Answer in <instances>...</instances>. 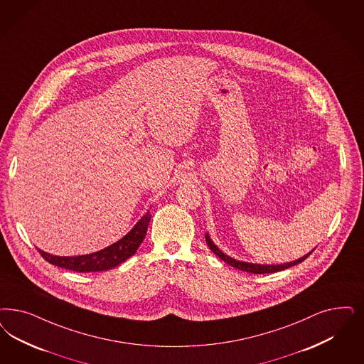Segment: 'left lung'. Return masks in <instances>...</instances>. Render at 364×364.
I'll return each mask as SVG.
<instances>
[{
  "label": "left lung",
  "instance_id": "obj_1",
  "mask_svg": "<svg viewBox=\"0 0 364 364\" xmlns=\"http://www.w3.org/2000/svg\"><path fill=\"white\" fill-rule=\"evenodd\" d=\"M205 242H207V245H208V247L211 249V251H213L222 261H225L226 264H230V266H232V267H235V269H238V270H243V272H247V273H252V274H264V273H276V272H281V270H285V269H288V267H291V266H294V264H299L304 261V259H306L314 250L311 251V252H308L306 255H304V257H301L300 259H296V261H293V262H288V264H249V262H242V261H237V259H234V258H231V257H228L226 255L225 252H222V251L219 250L215 245H213V240L211 238L208 237V234H205Z\"/></svg>",
  "mask_w": 364,
  "mask_h": 364
}]
</instances>
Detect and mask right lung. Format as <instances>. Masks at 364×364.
Wrapping results in <instances>:
<instances>
[{"label":"right lung","instance_id":"right-lung-1","mask_svg":"<svg viewBox=\"0 0 364 364\" xmlns=\"http://www.w3.org/2000/svg\"><path fill=\"white\" fill-rule=\"evenodd\" d=\"M149 222H151V213L148 211L124 238L119 239L112 246L92 254L77 255V257H58L40 249L38 250L40 255L50 264H55L58 267L67 269V270L79 272V273H94V272L110 270L115 266L125 262L127 258L136 254L139 245L142 243V240L146 235Z\"/></svg>","mask_w":364,"mask_h":364}]
</instances>
